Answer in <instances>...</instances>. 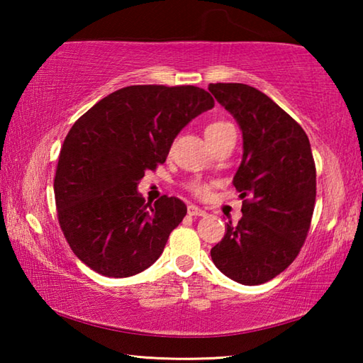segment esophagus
<instances>
[{
  "instance_id": "obj_1",
  "label": "esophagus",
  "mask_w": 363,
  "mask_h": 363,
  "mask_svg": "<svg viewBox=\"0 0 363 363\" xmlns=\"http://www.w3.org/2000/svg\"><path fill=\"white\" fill-rule=\"evenodd\" d=\"M187 213L189 216H206V211L201 210V208H199L196 205H189Z\"/></svg>"
}]
</instances>
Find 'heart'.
<instances>
[{
    "instance_id": "1",
    "label": "heart",
    "mask_w": 363,
    "mask_h": 363,
    "mask_svg": "<svg viewBox=\"0 0 363 363\" xmlns=\"http://www.w3.org/2000/svg\"><path fill=\"white\" fill-rule=\"evenodd\" d=\"M229 126H230L229 123H225V121H213L205 128V136L208 140H210L214 136H218L219 133H223L225 128H229ZM187 187L199 196H205V195H208V192H210V186H208V184L203 181H192V182H189Z\"/></svg>"
}]
</instances>
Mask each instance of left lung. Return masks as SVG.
Wrapping results in <instances>:
<instances>
[{
  "label": "left lung",
  "instance_id": "1",
  "mask_svg": "<svg viewBox=\"0 0 363 363\" xmlns=\"http://www.w3.org/2000/svg\"><path fill=\"white\" fill-rule=\"evenodd\" d=\"M208 89L243 134V158L233 176L243 216L227 223L211 259L242 285H261L296 259L315 205V163L296 121L253 86L216 83Z\"/></svg>",
  "mask_w": 363,
  "mask_h": 363
}]
</instances>
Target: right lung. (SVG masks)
Segmentation results:
<instances>
[{"label":"right lung","mask_w":363,"mask_h":363,"mask_svg":"<svg viewBox=\"0 0 363 363\" xmlns=\"http://www.w3.org/2000/svg\"><path fill=\"white\" fill-rule=\"evenodd\" d=\"M213 107L211 94L196 86L136 84L79 116L54 177L60 229L79 261L123 279L158 259L187 206L167 195L145 203L138 184L164 163L182 128Z\"/></svg>","instance_id":"right-lung-1"}]
</instances>
